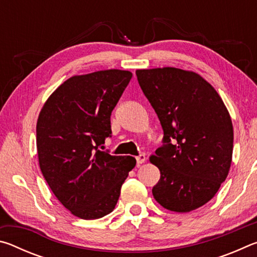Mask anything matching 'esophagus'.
Masks as SVG:
<instances>
[{
  "label": "esophagus",
  "instance_id": "1",
  "mask_svg": "<svg viewBox=\"0 0 257 257\" xmlns=\"http://www.w3.org/2000/svg\"><path fill=\"white\" fill-rule=\"evenodd\" d=\"M145 160H146L145 154H141V155H138L137 158H136V161H137V164H138V165L142 164V163H144Z\"/></svg>",
  "mask_w": 257,
  "mask_h": 257
}]
</instances>
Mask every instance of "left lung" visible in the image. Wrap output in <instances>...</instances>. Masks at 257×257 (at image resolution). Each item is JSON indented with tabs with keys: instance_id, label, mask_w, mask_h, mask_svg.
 Here are the masks:
<instances>
[{
	"instance_id": "obj_1",
	"label": "left lung",
	"mask_w": 257,
	"mask_h": 257,
	"mask_svg": "<svg viewBox=\"0 0 257 257\" xmlns=\"http://www.w3.org/2000/svg\"><path fill=\"white\" fill-rule=\"evenodd\" d=\"M136 76L164 133L163 145L150 158L161 173L153 196L167 210H196L214 197L231 165L227 107L196 72L168 67L136 70Z\"/></svg>"
}]
</instances>
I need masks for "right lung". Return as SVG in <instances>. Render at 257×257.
Returning a JSON list of instances; mask_svg holds the SVG:
<instances>
[{
  "label": "right lung",
  "instance_id": "1",
  "mask_svg": "<svg viewBox=\"0 0 257 257\" xmlns=\"http://www.w3.org/2000/svg\"><path fill=\"white\" fill-rule=\"evenodd\" d=\"M133 73L102 70L73 76L54 90L38 115L41 171L61 204L84 220L108 214L136 165L98 147L111 137V113Z\"/></svg>",
  "mask_w": 257,
  "mask_h": 257
}]
</instances>
